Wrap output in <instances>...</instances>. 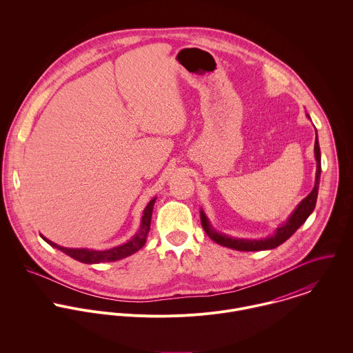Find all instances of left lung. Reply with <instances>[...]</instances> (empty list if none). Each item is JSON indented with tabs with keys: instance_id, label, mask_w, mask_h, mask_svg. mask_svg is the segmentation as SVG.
Here are the masks:
<instances>
[{
	"instance_id": "left-lung-1",
	"label": "left lung",
	"mask_w": 353,
	"mask_h": 353,
	"mask_svg": "<svg viewBox=\"0 0 353 353\" xmlns=\"http://www.w3.org/2000/svg\"><path fill=\"white\" fill-rule=\"evenodd\" d=\"M314 152H315V159H316V176H315V186L312 192L303 200L295 209V212L290 216L287 223H284L281 227L277 228L276 234L270 238L261 239V241H245V239H232L225 235H221L216 231L212 230L209 225V221L205 216V213L201 210V224L203 227V231L206 235L220 246H225L234 250L239 252H259V250H269L280 246L284 243L290 236H292L296 230L302 225L303 223L307 220V217L311 214V212L315 208L316 203V197H318V188H319V179H321V150H319V143H318V136H315V145H314Z\"/></svg>"
}]
</instances>
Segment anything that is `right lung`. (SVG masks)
I'll return each mask as SVG.
<instances>
[{"label": "right lung", "instance_id": "right-lung-1", "mask_svg": "<svg viewBox=\"0 0 353 353\" xmlns=\"http://www.w3.org/2000/svg\"><path fill=\"white\" fill-rule=\"evenodd\" d=\"M156 199H153L147 205V208L144 209L143 213V220H141V225L139 232L133 236V239H130L128 243L121 245L118 248H112L110 250H88V249H68V248H62L58 246L55 243H52L49 239H46L45 236H42L50 246L61 250L65 254H68L69 256L84 262V263H101V262H112V261H118L122 259L125 256L132 255L133 252H139L147 242V235L150 232V227H151L152 210H153V205H154Z\"/></svg>", "mask_w": 353, "mask_h": 353}]
</instances>
